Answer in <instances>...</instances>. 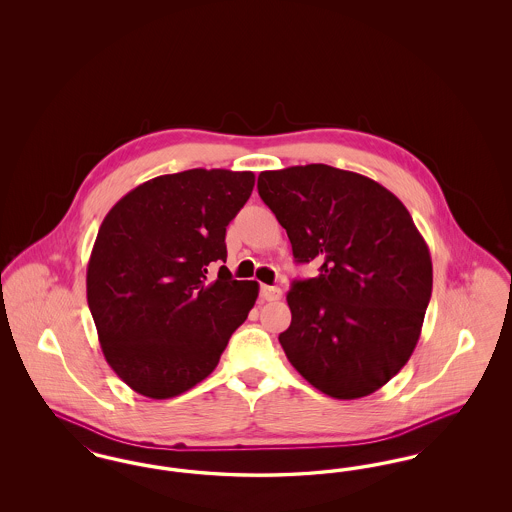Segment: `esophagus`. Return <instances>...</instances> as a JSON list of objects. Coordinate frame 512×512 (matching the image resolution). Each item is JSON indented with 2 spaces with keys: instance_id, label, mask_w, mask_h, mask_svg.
<instances>
[{
  "instance_id": "esophagus-1",
  "label": "esophagus",
  "mask_w": 512,
  "mask_h": 512,
  "mask_svg": "<svg viewBox=\"0 0 512 512\" xmlns=\"http://www.w3.org/2000/svg\"><path fill=\"white\" fill-rule=\"evenodd\" d=\"M261 297H263L265 301H278V299L282 297V290L276 288V286L263 284V286H261Z\"/></svg>"
}]
</instances>
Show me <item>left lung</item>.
I'll list each match as a JSON object with an SVG mask.
<instances>
[{
    "instance_id": "left-lung-1",
    "label": "left lung",
    "mask_w": 512,
    "mask_h": 512,
    "mask_svg": "<svg viewBox=\"0 0 512 512\" xmlns=\"http://www.w3.org/2000/svg\"><path fill=\"white\" fill-rule=\"evenodd\" d=\"M257 188L295 261L320 263L286 295V357L334 399L380 390L411 359L432 295L430 249L407 207L368 176L320 163L261 172Z\"/></svg>"
}]
</instances>
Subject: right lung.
Wrapping results in <instances>:
<instances>
[{
    "mask_svg": "<svg viewBox=\"0 0 512 512\" xmlns=\"http://www.w3.org/2000/svg\"><path fill=\"white\" fill-rule=\"evenodd\" d=\"M255 186L253 172L192 169L151 178L99 226L86 272L88 307L105 361L149 399L205 380L253 309L259 284L232 280L226 226Z\"/></svg>",
    "mask_w": 512,
    "mask_h": 512,
    "instance_id": "right-lung-1",
    "label": "right lung"
}]
</instances>
